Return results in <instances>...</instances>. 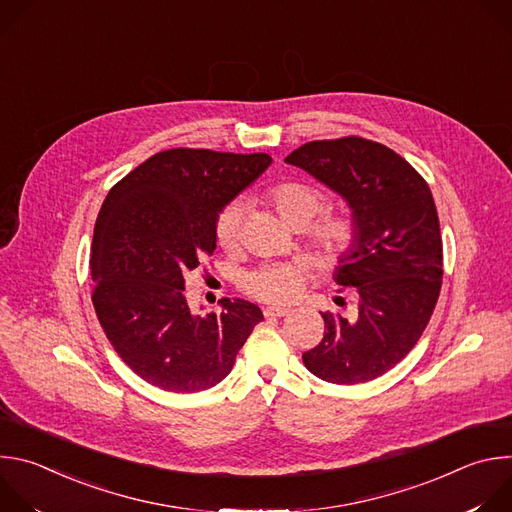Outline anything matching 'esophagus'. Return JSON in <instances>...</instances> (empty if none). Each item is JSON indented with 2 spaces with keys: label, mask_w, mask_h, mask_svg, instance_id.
Listing matches in <instances>:
<instances>
[{
  "label": "esophagus",
  "mask_w": 512,
  "mask_h": 512,
  "mask_svg": "<svg viewBox=\"0 0 512 512\" xmlns=\"http://www.w3.org/2000/svg\"><path fill=\"white\" fill-rule=\"evenodd\" d=\"M265 318H281L287 314V308H279V306H269L263 310Z\"/></svg>",
  "instance_id": "1"
}]
</instances>
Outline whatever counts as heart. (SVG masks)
I'll return each instance as SVG.
<instances>
[{"label":"heart","instance_id":"1","mask_svg":"<svg viewBox=\"0 0 512 512\" xmlns=\"http://www.w3.org/2000/svg\"><path fill=\"white\" fill-rule=\"evenodd\" d=\"M269 198L289 227L308 225L324 206L322 190L298 180H287L273 186L269 190ZM241 221L243 202L239 200H233L218 210L214 218V237L218 245L229 249L239 241ZM354 235V225L346 214H328L312 229L314 245L330 261L342 257L352 247ZM243 283L255 298L263 302L285 304L300 296V291L304 289V273L294 265L273 263L247 273Z\"/></svg>","mask_w":512,"mask_h":512}]
</instances>
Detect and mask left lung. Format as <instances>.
Masks as SVG:
<instances>
[{
    "label": "left lung",
    "instance_id": "8db88e82",
    "mask_svg": "<svg viewBox=\"0 0 512 512\" xmlns=\"http://www.w3.org/2000/svg\"><path fill=\"white\" fill-rule=\"evenodd\" d=\"M350 208L352 247L334 281L356 287L354 320L322 314L324 338L304 352L322 381H373L417 344L442 287L440 218L427 182L387 145L362 137L310 141L285 158Z\"/></svg>",
    "mask_w": 512,
    "mask_h": 512
}]
</instances>
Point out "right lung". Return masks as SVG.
Instances as JSON below:
<instances>
[{"mask_svg": "<svg viewBox=\"0 0 512 512\" xmlns=\"http://www.w3.org/2000/svg\"><path fill=\"white\" fill-rule=\"evenodd\" d=\"M267 154L168 150L145 160L107 194L91 247L93 306L127 367L164 391L221 383L263 320L245 300L221 314H192L186 273L216 249L214 218L269 166Z\"/></svg>", "mask_w": 512, "mask_h": 512, "instance_id": "right-lung-1", "label": "right lung"}]
</instances>
